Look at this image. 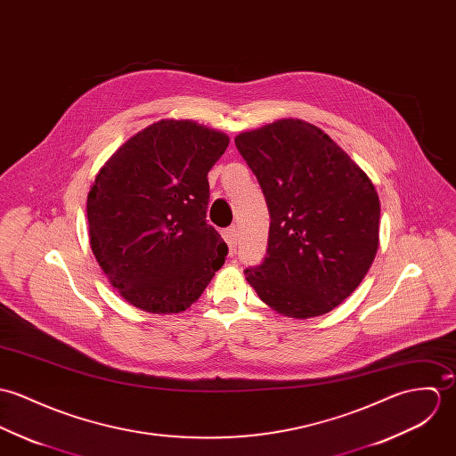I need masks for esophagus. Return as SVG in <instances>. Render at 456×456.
<instances>
[{"label": "esophagus", "instance_id": "1", "mask_svg": "<svg viewBox=\"0 0 456 456\" xmlns=\"http://www.w3.org/2000/svg\"><path fill=\"white\" fill-rule=\"evenodd\" d=\"M240 231H238V225H231L227 231H225V240H227V243H229V247L231 248H236V245H238V234Z\"/></svg>", "mask_w": 456, "mask_h": 456}]
</instances>
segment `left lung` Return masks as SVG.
Masks as SVG:
<instances>
[{"label": "left lung", "mask_w": 456, "mask_h": 456, "mask_svg": "<svg viewBox=\"0 0 456 456\" xmlns=\"http://www.w3.org/2000/svg\"><path fill=\"white\" fill-rule=\"evenodd\" d=\"M269 208L264 262L245 271L260 301L289 318L343 303L379 245V198L369 176L329 134L281 118L234 138Z\"/></svg>", "instance_id": "left-lung-1"}]
</instances>
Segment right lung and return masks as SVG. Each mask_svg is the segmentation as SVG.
<instances>
[{"instance_id": "add662e5", "label": "right lung", "mask_w": 456, "mask_h": 456, "mask_svg": "<svg viewBox=\"0 0 456 456\" xmlns=\"http://www.w3.org/2000/svg\"><path fill=\"white\" fill-rule=\"evenodd\" d=\"M229 136L162 118L129 138L87 196L91 248L111 287L153 314L196 303L224 265L227 245L206 222L208 173Z\"/></svg>"}]
</instances>
